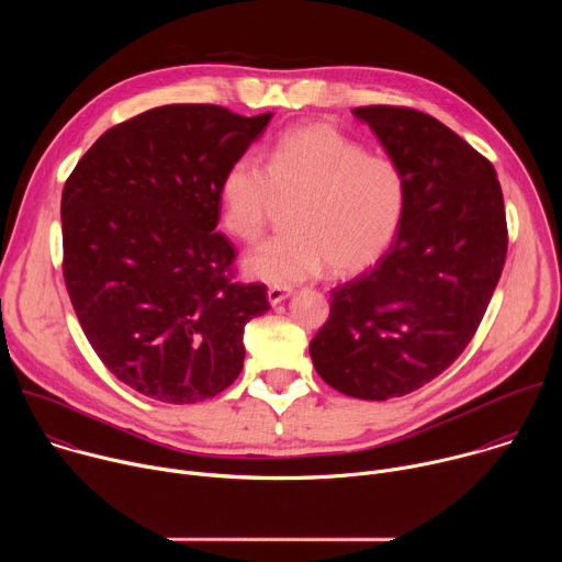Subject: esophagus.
Listing matches in <instances>:
<instances>
[{"label": "esophagus", "instance_id": "esophagus-1", "mask_svg": "<svg viewBox=\"0 0 562 562\" xmlns=\"http://www.w3.org/2000/svg\"><path fill=\"white\" fill-rule=\"evenodd\" d=\"M293 293V289L291 286H269V291H267V297H269V302L271 304H280L282 300H286L289 295Z\"/></svg>", "mask_w": 562, "mask_h": 562}]
</instances>
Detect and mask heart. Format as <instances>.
Returning <instances> with one entry per match:
<instances>
[{
	"instance_id": "b5f03b06",
	"label": "heart",
	"mask_w": 562,
	"mask_h": 562,
	"mask_svg": "<svg viewBox=\"0 0 562 562\" xmlns=\"http://www.w3.org/2000/svg\"><path fill=\"white\" fill-rule=\"evenodd\" d=\"M278 198H295L289 226L245 258V271L286 286L323 271L358 273L382 258L405 215L407 182L393 157L367 153L336 126L284 131L265 153L239 155L220 180V217L243 243L262 235Z\"/></svg>"
}]
</instances>
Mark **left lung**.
I'll list each match as a JSON object with an SVG mask.
<instances>
[{
    "instance_id": "1",
    "label": "left lung",
    "mask_w": 562,
    "mask_h": 562,
    "mask_svg": "<svg viewBox=\"0 0 562 562\" xmlns=\"http://www.w3.org/2000/svg\"><path fill=\"white\" fill-rule=\"evenodd\" d=\"M405 173L393 247L331 291L308 353L345 395L389 400L438 378L471 342L507 258L496 169L436 117L407 106H358Z\"/></svg>"
}]
</instances>
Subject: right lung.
<instances>
[{
  "mask_svg": "<svg viewBox=\"0 0 562 562\" xmlns=\"http://www.w3.org/2000/svg\"><path fill=\"white\" fill-rule=\"evenodd\" d=\"M271 113L169 104L109 128L61 193L64 282L104 367L133 391L193 405L245 364V325L267 286L235 282L215 231L220 180Z\"/></svg>",
  "mask_w": 562,
  "mask_h": 562,
  "instance_id": "1",
  "label": "right lung"
}]
</instances>
